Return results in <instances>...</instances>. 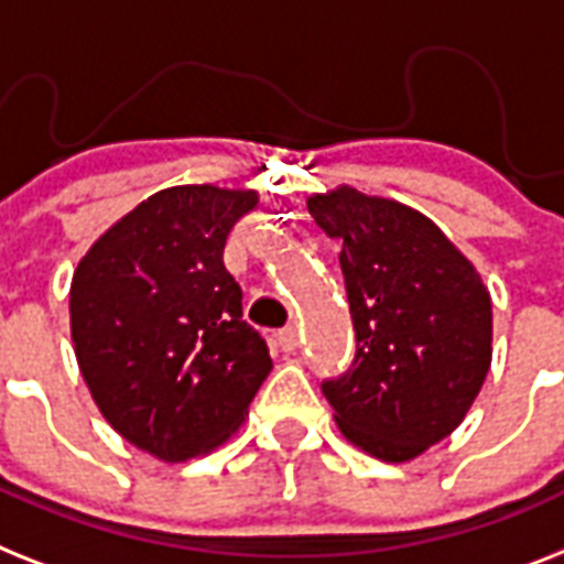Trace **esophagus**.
<instances>
[{
	"mask_svg": "<svg viewBox=\"0 0 564 564\" xmlns=\"http://www.w3.org/2000/svg\"><path fill=\"white\" fill-rule=\"evenodd\" d=\"M279 346L285 348V351H296V348H300V332H296V328L279 332Z\"/></svg>",
	"mask_w": 564,
	"mask_h": 564,
	"instance_id": "obj_1",
	"label": "esophagus"
}]
</instances>
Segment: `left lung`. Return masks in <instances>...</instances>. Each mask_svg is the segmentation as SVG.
<instances>
[{
	"instance_id": "1",
	"label": "left lung",
	"mask_w": 564,
	"mask_h": 564,
	"mask_svg": "<svg viewBox=\"0 0 564 564\" xmlns=\"http://www.w3.org/2000/svg\"><path fill=\"white\" fill-rule=\"evenodd\" d=\"M308 213L343 241L339 268L357 334L355 366L323 394L346 441L406 464L467 417L492 362V302L481 273L406 204L339 184Z\"/></svg>"
}]
</instances>
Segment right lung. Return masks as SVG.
<instances>
[{
    "label": "right lung",
    "instance_id": "obj_1",
    "mask_svg": "<svg viewBox=\"0 0 564 564\" xmlns=\"http://www.w3.org/2000/svg\"><path fill=\"white\" fill-rule=\"evenodd\" d=\"M256 204V189L166 187L74 268L83 380L111 430L158 460L184 464L227 444L273 366L225 268L227 236Z\"/></svg>",
    "mask_w": 564,
    "mask_h": 564
}]
</instances>
